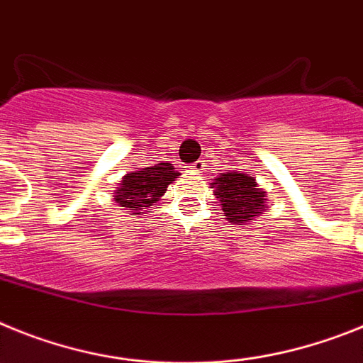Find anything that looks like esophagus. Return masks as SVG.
Segmentation results:
<instances>
[{
    "mask_svg": "<svg viewBox=\"0 0 363 363\" xmlns=\"http://www.w3.org/2000/svg\"><path fill=\"white\" fill-rule=\"evenodd\" d=\"M191 169H194V172H203L204 169V160H195L194 164H191Z\"/></svg>",
    "mask_w": 363,
    "mask_h": 363,
    "instance_id": "esophagus-1",
    "label": "esophagus"
}]
</instances>
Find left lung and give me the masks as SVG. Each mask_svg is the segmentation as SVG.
Segmentation results:
<instances>
[{
  "instance_id": "8db88e82",
  "label": "left lung",
  "mask_w": 363,
  "mask_h": 363,
  "mask_svg": "<svg viewBox=\"0 0 363 363\" xmlns=\"http://www.w3.org/2000/svg\"><path fill=\"white\" fill-rule=\"evenodd\" d=\"M216 197L220 199V206L230 223H248L264 212L267 191L257 186L256 179L247 173L226 172L212 182Z\"/></svg>"
}]
</instances>
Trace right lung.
I'll return each instance as SVG.
<instances>
[{
	"instance_id": "obj_1",
	"label": "right lung",
	"mask_w": 363,
	"mask_h": 363,
	"mask_svg": "<svg viewBox=\"0 0 363 363\" xmlns=\"http://www.w3.org/2000/svg\"><path fill=\"white\" fill-rule=\"evenodd\" d=\"M181 173L175 172L169 162H160L157 166L143 168L140 172L125 173L115 190V201L125 210H131L133 216H140L153 203L162 197Z\"/></svg>"
}]
</instances>
